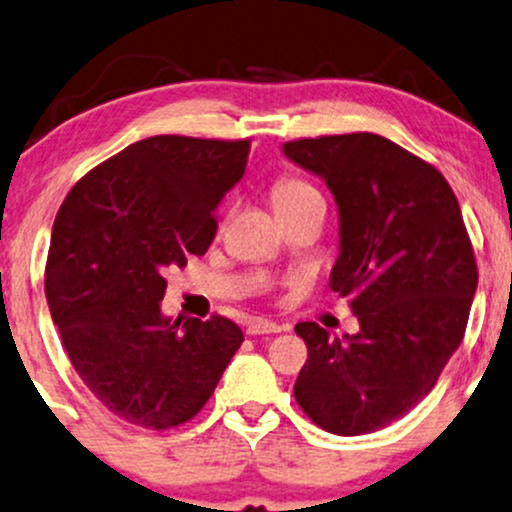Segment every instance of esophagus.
<instances>
[{
    "label": "esophagus",
    "instance_id": "1",
    "mask_svg": "<svg viewBox=\"0 0 512 512\" xmlns=\"http://www.w3.org/2000/svg\"><path fill=\"white\" fill-rule=\"evenodd\" d=\"M246 332L251 334V337H256V334H275V332H282V327L273 323V320H263V318H251L249 325H246Z\"/></svg>",
    "mask_w": 512,
    "mask_h": 512
}]
</instances>
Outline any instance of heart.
I'll return each instance as SVG.
<instances>
[{"mask_svg": "<svg viewBox=\"0 0 512 512\" xmlns=\"http://www.w3.org/2000/svg\"><path fill=\"white\" fill-rule=\"evenodd\" d=\"M315 189L308 185V182L299 178H280L273 185V206L282 208L289 204H296V201H304L308 197H315Z\"/></svg>", "mask_w": 512, "mask_h": 512, "instance_id": "b5f03b06", "label": "heart"}]
</instances>
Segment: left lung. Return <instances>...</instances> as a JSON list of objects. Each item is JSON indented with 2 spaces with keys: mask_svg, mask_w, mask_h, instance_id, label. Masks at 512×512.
Masks as SVG:
<instances>
[{
  "mask_svg": "<svg viewBox=\"0 0 512 512\" xmlns=\"http://www.w3.org/2000/svg\"><path fill=\"white\" fill-rule=\"evenodd\" d=\"M282 151L334 194L330 287L361 325L344 337L296 325L308 361L294 399L332 434L377 432L430 394L463 342L477 263L458 199L437 168L372 132L296 140Z\"/></svg>",
  "mask_w": 512,
  "mask_h": 512,
  "instance_id": "8db88e82",
  "label": "left lung"
}]
</instances>
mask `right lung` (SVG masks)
Segmentation results:
<instances>
[{
    "mask_svg": "<svg viewBox=\"0 0 512 512\" xmlns=\"http://www.w3.org/2000/svg\"><path fill=\"white\" fill-rule=\"evenodd\" d=\"M249 149L147 137L90 170L56 213L49 311L82 382L125 422L168 430L192 420L244 342L223 315L170 320L161 299L163 270L211 246L213 213L242 180Z\"/></svg>",
    "mask_w": 512,
    "mask_h": 512,
    "instance_id": "add662e5",
    "label": "right lung"
}]
</instances>
